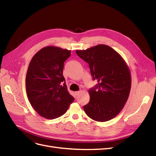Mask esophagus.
I'll list each match as a JSON object with an SVG mask.
<instances>
[{
  "mask_svg": "<svg viewBox=\"0 0 156 156\" xmlns=\"http://www.w3.org/2000/svg\"><path fill=\"white\" fill-rule=\"evenodd\" d=\"M80 93H81V91H77V92H75V96H78Z\"/></svg>",
  "mask_w": 156,
  "mask_h": 156,
  "instance_id": "1",
  "label": "esophagus"
}]
</instances>
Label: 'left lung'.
<instances>
[{
    "label": "left lung",
    "instance_id": "left-lung-1",
    "mask_svg": "<svg viewBox=\"0 0 156 156\" xmlns=\"http://www.w3.org/2000/svg\"><path fill=\"white\" fill-rule=\"evenodd\" d=\"M77 55L88 65L98 84L88 90L90 101L83 107L92 120L106 122L115 118L128 99L131 78L128 66L121 55L111 47L100 44Z\"/></svg>",
    "mask_w": 156,
    "mask_h": 156
}]
</instances>
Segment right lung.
I'll list each match as a JSON object with an SVG mask.
<instances>
[{
  "label": "right lung",
  "instance_id": "1",
  "mask_svg": "<svg viewBox=\"0 0 156 156\" xmlns=\"http://www.w3.org/2000/svg\"><path fill=\"white\" fill-rule=\"evenodd\" d=\"M71 51L48 46L33 56L26 75V91L32 107L47 119L67 111L74 98L68 91L63 76L64 64Z\"/></svg>",
  "mask_w": 156,
  "mask_h": 156
}]
</instances>
